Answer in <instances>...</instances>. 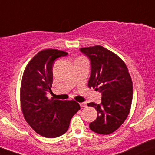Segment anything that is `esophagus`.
Instances as JSON below:
<instances>
[{
  "label": "esophagus",
  "mask_w": 155,
  "mask_h": 155,
  "mask_svg": "<svg viewBox=\"0 0 155 155\" xmlns=\"http://www.w3.org/2000/svg\"><path fill=\"white\" fill-rule=\"evenodd\" d=\"M80 106H81V108H84V107H87V104H85V103H81Z\"/></svg>",
  "instance_id": "1"
}]
</instances>
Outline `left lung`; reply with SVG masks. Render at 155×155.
<instances>
[{
  "mask_svg": "<svg viewBox=\"0 0 155 155\" xmlns=\"http://www.w3.org/2000/svg\"><path fill=\"white\" fill-rule=\"evenodd\" d=\"M91 61L90 88L102 94L101 104L89 103L97 111V118L90 123L93 132L109 135L125 122L131 109L133 95L132 81L124 61L101 45L81 48Z\"/></svg>",
  "mask_w": 155,
  "mask_h": 155,
  "instance_id": "obj_1",
  "label": "left lung"
}]
</instances>
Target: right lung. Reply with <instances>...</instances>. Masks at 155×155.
I'll list each match as a JSON object with an SVG mask.
<instances>
[{
	"instance_id": "add662e5",
	"label": "right lung",
	"mask_w": 155,
	"mask_h": 155,
	"mask_svg": "<svg viewBox=\"0 0 155 155\" xmlns=\"http://www.w3.org/2000/svg\"><path fill=\"white\" fill-rule=\"evenodd\" d=\"M67 52L42 50L25 68L20 88V103L25 119L33 130L46 138H56L67 132L72 116L81 109L74 101L48 99L51 91L54 61Z\"/></svg>"
}]
</instances>
